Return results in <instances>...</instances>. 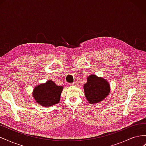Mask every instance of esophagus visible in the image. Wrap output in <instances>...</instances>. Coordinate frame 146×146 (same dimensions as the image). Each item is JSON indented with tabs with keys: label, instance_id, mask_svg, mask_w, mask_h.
Wrapping results in <instances>:
<instances>
[{
	"label": "esophagus",
	"instance_id": "obj_1",
	"mask_svg": "<svg viewBox=\"0 0 146 146\" xmlns=\"http://www.w3.org/2000/svg\"><path fill=\"white\" fill-rule=\"evenodd\" d=\"M77 83L76 82H74L73 83L70 84V85H72V86H77Z\"/></svg>",
	"mask_w": 146,
	"mask_h": 146
}]
</instances>
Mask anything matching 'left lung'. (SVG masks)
Segmentation results:
<instances>
[{
    "mask_svg": "<svg viewBox=\"0 0 146 146\" xmlns=\"http://www.w3.org/2000/svg\"><path fill=\"white\" fill-rule=\"evenodd\" d=\"M83 89L88 102L96 104L100 102L109 95L110 85L104 78L91 74L88 76L87 82L84 84Z\"/></svg>",
    "mask_w": 146,
    "mask_h": 146,
    "instance_id": "8db88e82",
    "label": "left lung"
}]
</instances>
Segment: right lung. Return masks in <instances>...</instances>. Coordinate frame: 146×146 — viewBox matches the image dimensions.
<instances>
[{
  "label": "right lung",
  "instance_id": "add662e5",
  "mask_svg": "<svg viewBox=\"0 0 146 146\" xmlns=\"http://www.w3.org/2000/svg\"><path fill=\"white\" fill-rule=\"evenodd\" d=\"M63 90V86L56 85L54 82L49 80L35 86L32 96L38 104L42 107H49L59 103Z\"/></svg>",
  "mask_w": 146,
  "mask_h": 146
}]
</instances>
